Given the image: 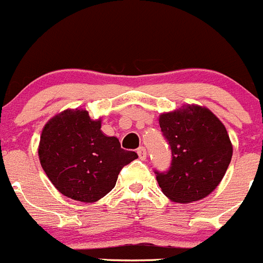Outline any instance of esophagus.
<instances>
[{
	"instance_id": "1",
	"label": "esophagus",
	"mask_w": 263,
	"mask_h": 263,
	"mask_svg": "<svg viewBox=\"0 0 263 263\" xmlns=\"http://www.w3.org/2000/svg\"><path fill=\"white\" fill-rule=\"evenodd\" d=\"M137 155H138V157L141 158V160H146L147 152H146L145 147H143V146L138 147V148H137Z\"/></svg>"
}]
</instances>
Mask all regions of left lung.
<instances>
[{"label":"left lung","instance_id":"left-lung-1","mask_svg":"<svg viewBox=\"0 0 263 263\" xmlns=\"http://www.w3.org/2000/svg\"><path fill=\"white\" fill-rule=\"evenodd\" d=\"M160 127L171 149V164L167 171H155L158 186L181 203L206 197L221 182L232 158L224 126L210 109L184 106L161 115Z\"/></svg>","mask_w":263,"mask_h":263}]
</instances>
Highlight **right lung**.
I'll use <instances>...</instances> for the list:
<instances>
[{"instance_id": "right-lung-1", "label": "right lung", "mask_w": 263, "mask_h": 263, "mask_svg": "<svg viewBox=\"0 0 263 263\" xmlns=\"http://www.w3.org/2000/svg\"><path fill=\"white\" fill-rule=\"evenodd\" d=\"M43 171L66 197L96 202L116 184L121 170L136 152L121 148L116 137L101 131L85 109H67L46 123L39 147Z\"/></svg>"}]
</instances>
